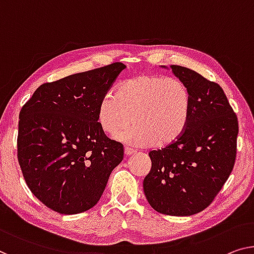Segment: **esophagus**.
I'll return each instance as SVG.
<instances>
[{
  "mask_svg": "<svg viewBox=\"0 0 254 254\" xmlns=\"http://www.w3.org/2000/svg\"><path fill=\"white\" fill-rule=\"evenodd\" d=\"M134 153H135V150H133V149H130V148H126V149H124V155H126L127 157L131 156V155H133Z\"/></svg>",
  "mask_w": 254,
  "mask_h": 254,
  "instance_id": "1",
  "label": "esophagus"
}]
</instances>
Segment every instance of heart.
<instances>
[{
    "label": "heart",
    "mask_w": 254,
    "mask_h": 254,
    "mask_svg": "<svg viewBox=\"0 0 254 254\" xmlns=\"http://www.w3.org/2000/svg\"><path fill=\"white\" fill-rule=\"evenodd\" d=\"M190 113V94L176 78L140 74L108 92L98 107V123L106 134L133 147L166 146L180 137ZM132 120H131L130 119Z\"/></svg>",
    "instance_id": "obj_1"
}]
</instances>
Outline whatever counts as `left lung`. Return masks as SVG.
Here are the masks:
<instances>
[{
	"mask_svg": "<svg viewBox=\"0 0 254 254\" xmlns=\"http://www.w3.org/2000/svg\"><path fill=\"white\" fill-rule=\"evenodd\" d=\"M170 68L187 86L190 113L176 141L149 151L143 191L155 211L186 217L206 209L232 173L238 121L220 85L187 67Z\"/></svg>",
	"mask_w": 254,
	"mask_h": 254,
	"instance_id": "8db88e82",
	"label": "left lung"
}]
</instances>
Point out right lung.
I'll return each instance as SVG.
<instances>
[{"label": "right lung", "mask_w": 254, "mask_h": 254, "mask_svg": "<svg viewBox=\"0 0 254 254\" xmlns=\"http://www.w3.org/2000/svg\"><path fill=\"white\" fill-rule=\"evenodd\" d=\"M126 65L44 83L19 114L18 162L30 191L62 214L88 211L100 199L123 145L98 123V107Z\"/></svg>", "instance_id": "right-lung-1"}]
</instances>
